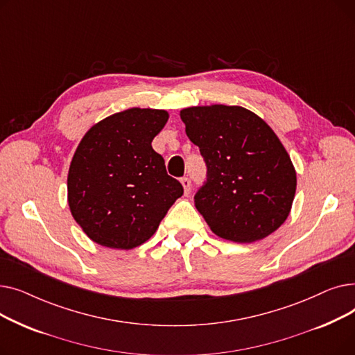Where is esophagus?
<instances>
[{
    "label": "esophagus",
    "mask_w": 355,
    "mask_h": 355,
    "mask_svg": "<svg viewBox=\"0 0 355 355\" xmlns=\"http://www.w3.org/2000/svg\"><path fill=\"white\" fill-rule=\"evenodd\" d=\"M181 184H182V189H184V194L185 196L190 194V191H191V181H190V178H187V177L181 178Z\"/></svg>",
    "instance_id": "obj_1"
}]
</instances>
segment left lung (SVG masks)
I'll list each match as a JSON object with an SVG mask.
<instances>
[{
  "label": "left lung",
  "mask_w": 355,
  "mask_h": 355,
  "mask_svg": "<svg viewBox=\"0 0 355 355\" xmlns=\"http://www.w3.org/2000/svg\"><path fill=\"white\" fill-rule=\"evenodd\" d=\"M180 118L207 164V182L194 204L211 232L253 243L281 227L292 209L296 171L273 129L241 106H191Z\"/></svg>",
  "instance_id": "1"
}]
</instances>
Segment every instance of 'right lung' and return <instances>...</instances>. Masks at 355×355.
I'll return each mask as SVG.
<instances>
[{"label":"right lung","instance_id":"right-lung-1","mask_svg":"<svg viewBox=\"0 0 355 355\" xmlns=\"http://www.w3.org/2000/svg\"><path fill=\"white\" fill-rule=\"evenodd\" d=\"M168 118L164 109L129 107L93 125L79 142L69 166L67 202L95 243L118 250L144 245L182 196L151 145Z\"/></svg>","mask_w":355,"mask_h":355}]
</instances>
